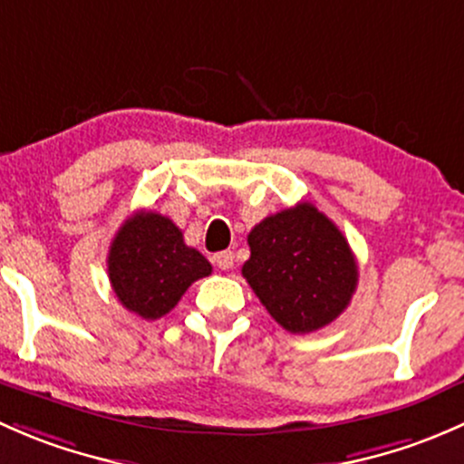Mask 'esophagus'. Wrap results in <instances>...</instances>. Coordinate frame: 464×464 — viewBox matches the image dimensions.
<instances>
[{"instance_id": "esophagus-1", "label": "esophagus", "mask_w": 464, "mask_h": 464, "mask_svg": "<svg viewBox=\"0 0 464 464\" xmlns=\"http://www.w3.org/2000/svg\"><path fill=\"white\" fill-rule=\"evenodd\" d=\"M214 264H217L218 270H230L234 266V252L230 250H223L214 255Z\"/></svg>"}]
</instances>
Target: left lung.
Instances as JSON below:
<instances>
[{"mask_svg": "<svg viewBox=\"0 0 464 464\" xmlns=\"http://www.w3.org/2000/svg\"><path fill=\"white\" fill-rule=\"evenodd\" d=\"M243 276L279 326L313 333L346 310L357 261L339 227L313 203L266 217L247 234Z\"/></svg>", "mask_w": 464, "mask_h": 464, "instance_id": "left-lung-1", "label": "left lung"}]
</instances>
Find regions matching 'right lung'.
Segmentation results:
<instances>
[{
	"instance_id": "add662e5",
	"label": "right lung",
	"mask_w": 464,
	"mask_h": 464,
	"mask_svg": "<svg viewBox=\"0 0 464 464\" xmlns=\"http://www.w3.org/2000/svg\"><path fill=\"white\" fill-rule=\"evenodd\" d=\"M109 281L118 302L142 319L169 313L197 279L212 266L167 217L136 212L113 237L107 256Z\"/></svg>"
}]
</instances>
